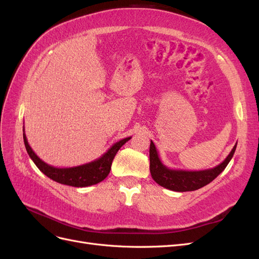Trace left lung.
<instances>
[{
	"label": "left lung",
	"instance_id": "1",
	"mask_svg": "<svg viewBox=\"0 0 259 259\" xmlns=\"http://www.w3.org/2000/svg\"><path fill=\"white\" fill-rule=\"evenodd\" d=\"M237 144L232 148L228 156L217 166L203 169V170H184V169H171L162 163L156 148L151 140L149 156H150V173L156 184L166 188L168 190L185 192L194 191L200 188L206 186L222 173L228 165L236 151Z\"/></svg>",
	"mask_w": 259,
	"mask_h": 259
}]
</instances>
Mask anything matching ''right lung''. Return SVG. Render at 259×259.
I'll list each match as a JSON object with an SVG mask.
<instances>
[{
  "mask_svg": "<svg viewBox=\"0 0 259 259\" xmlns=\"http://www.w3.org/2000/svg\"><path fill=\"white\" fill-rule=\"evenodd\" d=\"M23 142L27 149L29 156L34 162L37 168L40 169L44 175L49 178L55 180L59 184L72 186V187H89L92 185H96L108 176L110 173L111 164L114 159L116 152L119 149L126 143L132 137L124 138L120 142L115 143L108 149V151L104 153L100 158L94 160L92 162L82 164L73 167H55L50 165V164L42 161L38 156L34 153L32 148L30 147L26 134H25V126H23Z\"/></svg>",
  "mask_w": 259,
  "mask_h": 259,
  "instance_id": "add662e5",
  "label": "right lung"
}]
</instances>
